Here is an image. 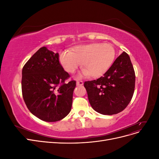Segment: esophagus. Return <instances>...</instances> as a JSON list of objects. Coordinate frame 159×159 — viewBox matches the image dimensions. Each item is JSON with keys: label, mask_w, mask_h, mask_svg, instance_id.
I'll return each mask as SVG.
<instances>
[{"label": "esophagus", "mask_w": 159, "mask_h": 159, "mask_svg": "<svg viewBox=\"0 0 159 159\" xmlns=\"http://www.w3.org/2000/svg\"><path fill=\"white\" fill-rule=\"evenodd\" d=\"M76 84L77 85H82L84 84V82L82 81H77Z\"/></svg>", "instance_id": "1"}]
</instances>
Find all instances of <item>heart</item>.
<instances>
[{
    "mask_svg": "<svg viewBox=\"0 0 159 159\" xmlns=\"http://www.w3.org/2000/svg\"><path fill=\"white\" fill-rule=\"evenodd\" d=\"M115 56L116 52L112 45L93 43L76 46L71 52H61L59 60L63 68L70 74L74 73L82 64L84 75L98 78L109 69Z\"/></svg>",
    "mask_w": 159,
    "mask_h": 159,
    "instance_id": "1",
    "label": "heart"
}]
</instances>
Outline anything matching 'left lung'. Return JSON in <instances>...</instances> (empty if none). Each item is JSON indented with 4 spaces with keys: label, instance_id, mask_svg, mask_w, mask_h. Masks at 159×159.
<instances>
[{
    "label": "left lung",
    "instance_id": "8db88e82",
    "mask_svg": "<svg viewBox=\"0 0 159 159\" xmlns=\"http://www.w3.org/2000/svg\"><path fill=\"white\" fill-rule=\"evenodd\" d=\"M92 108L101 114L121 112L131 102L135 86V73L129 56L123 52L99 78L84 82Z\"/></svg>",
    "mask_w": 159,
    "mask_h": 159
}]
</instances>
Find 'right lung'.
<instances>
[{
  "instance_id": "1",
  "label": "right lung",
  "mask_w": 159,
  "mask_h": 159,
  "mask_svg": "<svg viewBox=\"0 0 159 159\" xmlns=\"http://www.w3.org/2000/svg\"><path fill=\"white\" fill-rule=\"evenodd\" d=\"M22 93L28 109L46 122L60 121L70 112L76 81L60 64L58 53L42 47L24 66Z\"/></svg>"
}]
</instances>
